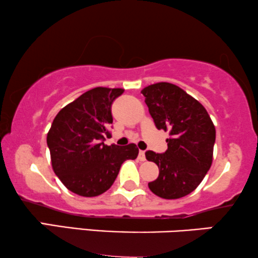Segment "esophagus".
<instances>
[{
  "label": "esophagus",
  "mask_w": 258,
  "mask_h": 258,
  "mask_svg": "<svg viewBox=\"0 0 258 258\" xmlns=\"http://www.w3.org/2000/svg\"><path fill=\"white\" fill-rule=\"evenodd\" d=\"M139 160L140 161H146V151L140 150L139 153Z\"/></svg>",
  "instance_id": "obj_1"
}]
</instances>
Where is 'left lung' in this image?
<instances>
[{"label":"left lung","mask_w":258,"mask_h":258,"mask_svg":"<svg viewBox=\"0 0 258 258\" xmlns=\"http://www.w3.org/2000/svg\"><path fill=\"white\" fill-rule=\"evenodd\" d=\"M141 93L156 128L170 135L165 153H146L147 160L160 169L148 185L162 199H181L199 186L211 167L215 125L206 108L175 84L155 83Z\"/></svg>","instance_id":"obj_1"}]
</instances>
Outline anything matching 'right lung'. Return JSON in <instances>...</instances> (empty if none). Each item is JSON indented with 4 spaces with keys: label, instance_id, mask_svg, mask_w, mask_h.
Listing matches in <instances>:
<instances>
[{
    "label": "right lung",
    "instance_id": "add662e5",
    "mask_svg": "<svg viewBox=\"0 0 258 258\" xmlns=\"http://www.w3.org/2000/svg\"><path fill=\"white\" fill-rule=\"evenodd\" d=\"M121 88L97 87L62 108L47 135L52 170L67 189L84 197L107 191L126 160L139 155L136 144H104L110 135L111 104Z\"/></svg>",
    "mask_w": 258,
    "mask_h": 258
}]
</instances>
